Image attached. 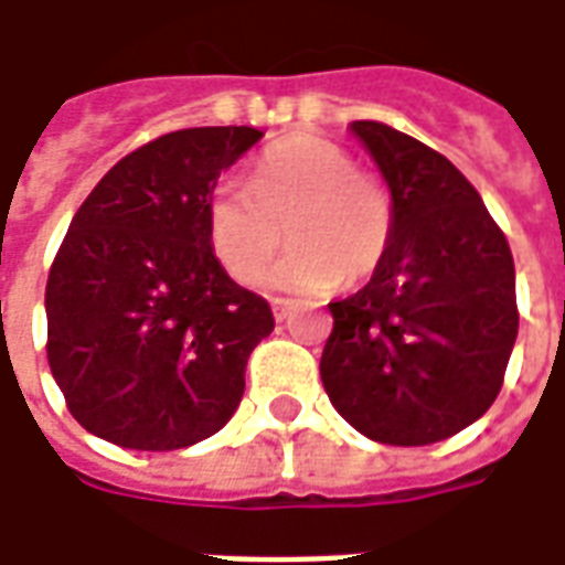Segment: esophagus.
<instances>
[{
    "instance_id": "obj_1",
    "label": "esophagus",
    "mask_w": 565,
    "mask_h": 565,
    "mask_svg": "<svg viewBox=\"0 0 565 565\" xmlns=\"http://www.w3.org/2000/svg\"><path fill=\"white\" fill-rule=\"evenodd\" d=\"M271 315H275V320H287L294 315V302L290 299H271Z\"/></svg>"
}]
</instances>
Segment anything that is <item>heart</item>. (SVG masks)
<instances>
[{
    "label": "heart",
    "instance_id": "b5f03b06",
    "mask_svg": "<svg viewBox=\"0 0 565 565\" xmlns=\"http://www.w3.org/2000/svg\"><path fill=\"white\" fill-rule=\"evenodd\" d=\"M247 186L221 184L209 205L211 247L235 281L266 278L284 230L294 247L275 284L294 294L360 284L391 250V190L335 141L308 132L275 141L254 160Z\"/></svg>",
    "mask_w": 565,
    "mask_h": 565
}]
</instances>
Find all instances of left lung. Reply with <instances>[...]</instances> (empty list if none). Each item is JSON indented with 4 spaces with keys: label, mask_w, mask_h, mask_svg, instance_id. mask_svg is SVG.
Here are the masks:
<instances>
[{
    "label": "left lung",
    "mask_w": 565,
    "mask_h": 565,
    "mask_svg": "<svg viewBox=\"0 0 565 565\" xmlns=\"http://www.w3.org/2000/svg\"><path fill=\"white\" fill-rule=\"evenodd\" d=\"M351 129L391 186L396 226L372 281L330 302L320 379L363 436L433 445L475 424L502 391L518 339L514 259L448 157L387 124Z\"/></svg>",
    "instance_id": "1"
}]
</instances>
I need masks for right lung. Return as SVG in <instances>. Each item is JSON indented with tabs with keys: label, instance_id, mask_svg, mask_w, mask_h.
<instances>
[{
	"label": "right lung",
	"instance_id": "1",
	"mask_svg": "<svg viewBox=\"0 0 565 565\" xmlns=\"http://www.w3.org/2000/svg\"><path fill=\"white\" fill-rule=\"evenodd\" d=\"M263 132H166L111 166L75 211L47 275V363L72 417L132 450L214 436L242 403L269 302L223 271L209 205Z\"/></svg>",
	"mask_w": 565,
	"mask_h": 565
}]
</instances>
